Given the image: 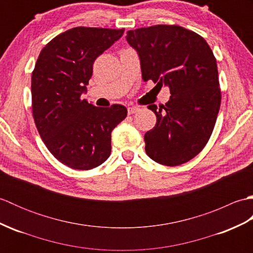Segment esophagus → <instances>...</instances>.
<instances>
[{"label": "esophagus", "mask_w": 253, "mask_h": 253, "mask_svg": "<svg viewBox=\"0 0 253 253\" xmlns=\"http://www.w3.org/2000/svg\"><path fill=\"white\" fill-rule=\"evenodd\" d=\"M139 110V107H137V106H130V107H128L127 109V111H128V114L129 115H131V114H135V113H137Z\"/></svg>", "instance_id": "esophagus-1"}]
</instances>
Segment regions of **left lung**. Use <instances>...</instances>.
<instances>
[{"instance_id":"obj_1","label":"left lung","mask_w":253,"mask_h":253,"mask_svg":"<svg viewBox=\"0 0 253 253\" xmlns=\"http://www.w3.org/2000/svg\"><path fill=\"white\" fill-rule=\"evenodd\" d=\"M140 57L142 79L168 85L165 105L148 109L157 115L144 135L146 152L166 166L184 164L206 147L221 105L216 58L203 38L177 25H155L127 31Z\"/></svg>"}]
</instances>
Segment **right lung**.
<instances>
[{
    "label": "right lung",
    "mask_w": 253,
    "mask_h": 253,
    "mask_svg": "<svg viewBox=\"0 0 253 253\" xmlns=\"http://www.w3.org/2000/svg\"><path fill=\"white\" fill-rule=\"evenodd\" d=\"M125 29L76 27L41 50L31 76L32 115L47 150L74 169H94L111 154L112 130L127 116L121 104L98 107L82 99L96 57Z\"/></svg>",
    "instance_id": "1"
}]
</instances>
